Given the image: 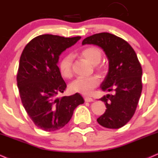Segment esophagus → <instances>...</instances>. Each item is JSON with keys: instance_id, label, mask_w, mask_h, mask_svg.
Here are the masks:
<instances>
[{"instance_id": "1", "label": "esophagus", "mask_w": 158, "mask_h": 158, "mask_svg": "<svg viewBox=\"0 0 158 158\" xmlns=\"http://www.w3.org/2000/svg\"><path fill=\"white\" fill-rule=\"evenodd\" d=\"M85 101L86 102H94V99H93L92 98H90V97H85Z\"/></svg>"}]
</instances>
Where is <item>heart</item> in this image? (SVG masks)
Masks as SVG:
<instances>
[{"label":"heart","instance_id":"heart-1","mask_svg":"<svg viewBox=\"0 0 158 158\" xmlns=\"http://www.w3.org/2000/svg\"><path fill=\"white\" fill-rule=\"evenodd\" d=\"M81 56L88 61L90 64H98L102 59V51L97 47L90 46L85 48L81 52ZM73 56L66 55L61 59L59 63V69L61 75L66 79H70L73 76L72 72ZM97 70L102 71L104 67L102 64L97 66ZM99 85V79L97 77H90L87 78H78L70 85V89L72 92L79 93L83 95H90L98 85Z\"/></svg>","mask_w":158,"mask_h":158}]
</instances>
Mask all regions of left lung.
<instances>
[{
    "instance_id": "obj_1",
    "label": "left lung",
    "mask_w": 158,
    "mask_h": 158,
    "mask_svg": "<svg viewBox=\"0 0 158 158\" xmlns=\"http://www.w3.org/2000/svg\"><path fill=\"white\" fill-rule=\"evenodd\" d=\"M81 44L101 47L109 61L108 73L101 88L113 94L100 98L107 110L98 123L108 129L121 128L133 116L142 91V68L135 51L122 38L107 32L90 36Z\"/></svg>"
}]
</instances>
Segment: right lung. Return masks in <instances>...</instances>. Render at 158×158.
I'll return each mask as SVG.
<instances>
[{
  "mask_svg": "<svg viewBox=\"0 0 158 158\" xmlns=\"http://www.w3.org/2000/svg\"><path fill=\"white\" fill-rule=\"evenodd\" d=\"M80 39L40 35L23 51L17 74L19 94L28 116L41 130L51 132L62 128L76 107L84 103L77 93L56 97L67 87L57 66L60 55Z\"/></svg>",
  "mask_w": 158,
  "mask_h": 158,
  "instance_id": "obj_1",
  "label": "right lung"
}]
</instances>
